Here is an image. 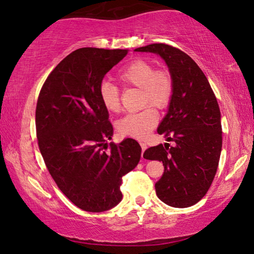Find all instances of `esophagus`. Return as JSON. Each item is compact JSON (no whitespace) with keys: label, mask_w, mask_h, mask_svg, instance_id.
Instances as JSON below:
<instances>
[{"label":"esophagus","mask_w":254,"mask_h":254,"mask_svg":"<svg viewBox=\"0 0 254 254\" xmlns=\"http://www.w3.org/2000/svg\"><path fill=\"white\" fill-rule=\"evenodd\" d=\"M140 145H141V148H142V157H143V152L145 151V150H147L148 145H147V143L142 142V141H140Z\"/></svg>","instance_id":"34e87169"}]
</instances>
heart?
Listing matches in <instances>:
<instances>
[{"label":"heart","mask_w":254,"mask_h":254,"mask_svg":"<svg viewBox=\"0 0 254 254\" xmlns=\"http://www.w3.org/2000/svg\"><path fill=\"white\" fill-rule=\"evenodd\" d=\"M119 81L123 86H132L141 89L142 105H151L156 109H165L173 97L174 84L167 71L156 70L151 63L137 59L120 72ZM100 98L105 109L118 113L121 109L119 89L107 81L100 87ZM159 117L157 112L150 109L127 114L118 122V130L124 135L142 139L157 126Z\"/></svg>","instance_id":"heart-1"}]
</instances>
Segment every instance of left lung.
<instances>
[{
    "instance_id": "obj_1",
    "label": "left lung",
    "mask_w": 254,
    "mask_h": 254,
    "mask_svg": "<svg viewBox=\"0 0 254 254\" xmlns=\"http://www.w3.org/2000/svg\"><path fill=\"white\" fill-rule=\"evenodd\" d=\"M134 51L160 56L173 79V97L157 131L175 144L151 147L143 157L165 167L156 183L159 198L173 207H189L205 196L217 170L222 151L218 103L204 72L182 50L153 44Z\"/></svg>"
}]
</instances>
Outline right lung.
I'll list each match as a JSON object with an SVG mask.
<instances>
[{"label":"right lung","mask_w":254,"mask_h":254,"mask_svg":"<svg viewBox=\"0 0 254 254\" xmlns=\"http://www.w3.org/2000/svg\"><path fill=\"white\" fill-rule=\"evenodd\" d=\"M127 49L80 48L50 72L36 110L38 144L51 177L77 207L105 212L122 200V177L135 168L141 147L135 140L111 142L109 111L102 104L103 78Z\"/></svg>","instance_id":"1"}]
</instances>
